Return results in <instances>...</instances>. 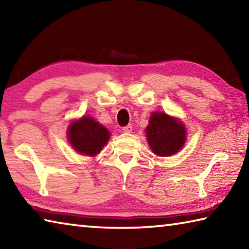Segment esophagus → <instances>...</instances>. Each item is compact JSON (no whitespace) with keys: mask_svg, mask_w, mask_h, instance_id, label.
Returning <instances> with one entry per match:
<instances>
[{"mask_svg":"<svg viewBox=\"0 0 249 249\" xmlns=\"http://www.w3.org/2000/svg\"><path fill=\"white\" fill-rule=\"evenodd\" d=\"M132 128H133V126H132V124H128V125H126V126H124L123 128H122V130H123L124 133H130L132 132Z\"/></svg>","mask_w":249,"mask_h":249,"instance_id":"esophagus-1","label":"esophagus"}]
</instances>
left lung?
Returning a JSON list of instances; mask_svg holds the SVG:
<instances>
[{
  "label": "left lung",
  "instance_id": "1",
  "mask_svg": "<svg viewBox=\"0 0 249 249\" xmlns=\"http://www.w3.org/2000/svg\"><path fill=\"white\" fill-rule=\"evenodd\" d=\"M146 134L151 150L157 156L176 154L185 142L183 124L162 112L153 113Z\"/></svg>",
  "mask_w": 249,
  "mask_h": 249
}]
</instances>
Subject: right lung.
Returning a JSON list of instances; mask_svg holds the SVG:
<instances>
[{
  "mask_svg": "<svg viewBox=\"0 0 249 249\" xmlns=\"http://www.w3.org/2000/svg\"><path fill=\"white\" fill-rule=\"evenodd\" d=\"M68 137L70 144L79 154L95 156L107 142L109 133L92 117L83 116L81 120L70 124Z\"/></svg>",
  "mask_w": 249,
  "mask_h": 249,
  "instance_id": "add662e5",
  "label": "right lung"
}]
</instances>
